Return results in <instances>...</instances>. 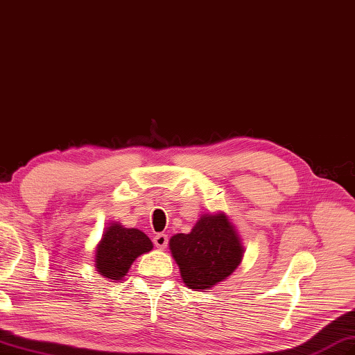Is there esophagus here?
Wrapping results in <instances>:
<instances>
[{"mask_svg":"<svg viewBox=\"0 0 355 355\" xmlns=\"http://www.w3.org/2000/svg\"><path fill=\"white\" fill-rule=\"evenodd\" d=\"M154 244H156V248H159V249H165L168 246V235L157 234L156 237H154Z\"/></svg>","mask_w":355,"mask_h":355,"instance_id":"1","label":"esophagus"}]
</instances>
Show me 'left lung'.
Instances as JSON below:
<instances>
[{
    "label": "left lung",
    "instance_id": "8db88e82",
    "mask_svg": "<svg viewBox=\"0 0 355 355\" xmlns=\"http://www.w3.org/2000/svg\"><path fill=\"white\" fill-rule=\"evenodd\" d=\"M169 250L184 285L193 291L219 285L244 257L239 231L223 211L202 214L189 234L172 235Z\"/></svg>",
    "mask_w": 355,
    "mask_h": 355
}]
</instances>
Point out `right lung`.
Masks as SVG:
<instances>
[{"label":"right lung","instance_id":"1","mask_svg":"<svg viewBox=\"0 0 355 355\" xmlns=\"http://www.w3.org/2000/svg\"><path fill=\"white\" fill-rule=\"evenodd\" d=\"M151 250L153 243L142 231L124 228L120 222H111L96 246L94 267L103 277L120 282L133 262Z\"/></svg>","mask_w":355,"mask_h":355}]
</instances>
